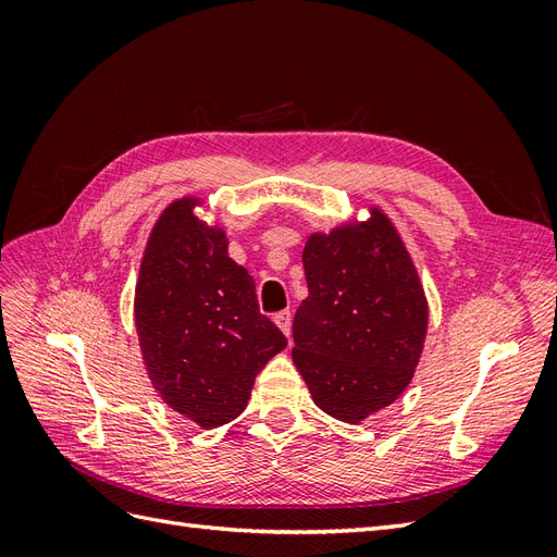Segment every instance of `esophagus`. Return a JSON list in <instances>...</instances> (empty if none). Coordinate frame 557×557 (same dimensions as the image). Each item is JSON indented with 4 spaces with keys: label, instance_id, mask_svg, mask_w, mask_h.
<instances>
[{
    "label": "esophagus",
    "instance_id": "34e87169",
    "mask_svg": "<svg viewBox=\"0 0 557 557\" xmlns=\"http://www.w3.org/2000/svg\"><path fill=\"white\" fill-rule=\"evenodd\" d=\"M274 323L281 327V332L285 334V336H290V332H293V313L285 309V311H278L276 315H274Z\"/></svg>",
    "mask_w": 557,
    "mask_h": 557
}]
</instances>
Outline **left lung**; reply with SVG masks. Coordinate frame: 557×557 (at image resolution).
Returning <instances> with one entry per match:
<instances>
[{"label":"left lung","mask_w":557,"mask_h":557,"mask_svg":"<svg viewBox=\"0 0 557 557\" xmlns=\"http://www.w3.org/2000/svg\"><path fill=\"white\" fill-rule=\"evenodd\" d=\"M309 297L293 320V360L313 401L344 423L393 404L413 379L428 299L399 232L381 209L307 239Z\"/></svg>","instance_id":"8db88e82"}]
</instances>
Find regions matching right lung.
<instances>
[{
  "label": "right lung",
  "mask_w": 557,
  "mask_h": 557,
  "mask_svg": "<svg viewBox=\"0 0 557 557\" xmlns=\"http://www.w3.org/2000/svg\"><path fill=\"white\" fill-rule=\"evenodd\" d=\"M199 205L172 201L150 230L134 325L158 395L211 430L246 409L260 369L288 342L260 313L256 281L227 256L225 230L195 215Z\"/></svg>",
  "instance_id": "add662e5"
}]
</instances>
